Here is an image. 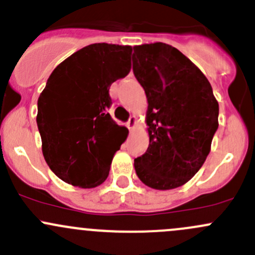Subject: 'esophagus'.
I'll return each instance as SVG.
<instances>
[{
    "mask_svg": "<svg viewBox=\"0 0 255 255\" xmlns=\"http://www.w3.org/2000/svg\"><path fill=\"white\" fill-rule=\"evenodd\" d=\"M135 123H137V118H135V116H130L129 120H128V122H127L128 129L133 130V128L135 127Z\"/></svg>",
    "mask_w": 255,
    "mask_h": 255,
    "instance_id": "1",
    "label": "esophagus"
}]
</instances>
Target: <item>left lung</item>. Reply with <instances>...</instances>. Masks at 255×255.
<instances>
[{
  "instance_id": "1",
  "label": "left lung",
  "mask_w": 255,
  "mask_h": 255,
  "mask_svg": "<svg viewBox=\"0 0 255 255\" xmlns=\"http://www.w3.org/2000/svg\"><path fill=\"white\" fill-rule=\"evenodd\" d=\"M132 60L148 100L149 146L134 159L135 173L151 189H175L206 160L218 128V102L202 71L171 45H135Z\"/></svg>"
}]
</instances>
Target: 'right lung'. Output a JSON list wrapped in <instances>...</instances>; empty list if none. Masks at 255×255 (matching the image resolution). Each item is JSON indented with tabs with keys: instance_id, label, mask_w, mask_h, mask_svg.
I'll use <instances>...</instances> for the list:
<instances>
[{
	"instance_id": "add662e5",
	"label": "right lung",
	"mask_w": 255,
	"mask_h": 255,
	"mask_svg": "<svg viewBox=\"0 0 255 255\" xmlns=\"http://www.w3.org/2000/svg\"><path fill=\"white\" fill-rule=\"evenodd\" d=\"M129 45L96 43L59 64L38 99L37 125L45 161L74 186L91 189L107 179L127 128L107 110L110 86L130 71Z\"/></svg>"
}]
</instances>
